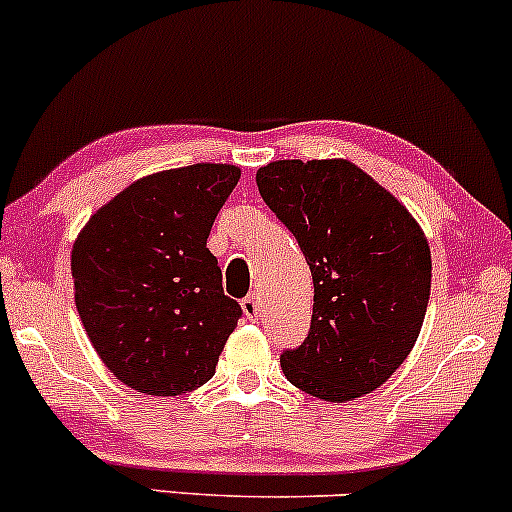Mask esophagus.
I'll list each match as a JSON object with an SVG mask.
<instances>
[{"mask_svg":"<svg viewBox=\"0 0 512 512\" xmlns=\"http://www.w3.org/2000/svg\"><path fill=\"white\" fill-rule=\"evenodd\" d=\"M240 308H243V313H245V317H248V320H257V313H260V303H257L255 296L243 298Z\"/></svg>","mask_w":512,"mask_h":512,"instance_id":"1","label":"esophagus"}]
</instances>
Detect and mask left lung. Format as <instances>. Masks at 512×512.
Masks as SVG:
<instances>
[{
  "mask_svg": "<svg viewBox=\"0 0 512 512\" xmlns=\"http://www.w3.org/2000/svg\"><path fill=\"white\" fill-rule=\"evenodd\" d=\"M267 207L313 274L305 342L281 354L291 385L325 402L380 387L414 349L431 296V248L409 209L346 158L257 170Z\"/></svg>",
  "mask_w": 512,
  "mask_h": 512,
  "instance_id": "8db88e82",
  "label": "left lung"
}]
</instances>
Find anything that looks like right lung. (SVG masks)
<instances>
[{
	"mask_svg": "<svg viewBox=\"0 0 512 512\" xmlns=\"http://www.w3.org/2000/svg\"><path fill=\"white\" fill-rule=\"evenodd\" d=\"M240 168L195 163L134 180L72 248L74 301L120 383L175 397L214 378L240 305L223 293L207 238Z\"/></svg>",
	"mask_w": 512,
	"mask_h": 512,
	"instance_id": "add662e5",
	"label": "right lung"
}]
</instances>
